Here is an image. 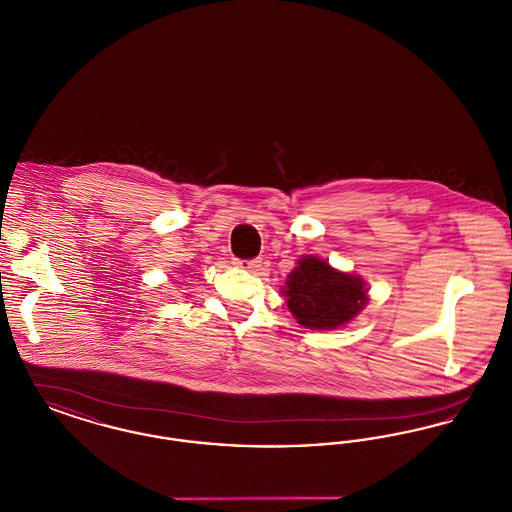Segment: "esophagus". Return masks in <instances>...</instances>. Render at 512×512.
<instances>
[{"label":"esophagus","instance_id":"obj_1","mask_svg":"<svg viewBox=\"0 0 512 512\" xmlns=\"http://www.w3.org/2000/svg\"><path fill=\"white\" fill-rule=\"evenodd\" d=\"M261 259H253V261H236V267L245 268V270H249V272H253V274H259V270H261Z\"/></svg>","mask_w":512,"mask_h":512}]
</instances>
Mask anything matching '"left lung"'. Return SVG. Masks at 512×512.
Segmentation results:
<instances>
[{"instance_id":"8db88e82","label":"left lung","mask_w":512,"mask_h":512,"mask_svg":"<svg viewBox=\"0 0 512 512\" xmlns=\"http://www.w3.org/2000/svg\"><path fill=\"white\" fill-rule=\"evenodd\" d=\"M295 320L311 330H336L361 315L368 303L366 282L332 267L317 255H303L282 288Z\"/></svg>"}]
</instances>
